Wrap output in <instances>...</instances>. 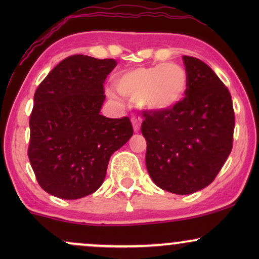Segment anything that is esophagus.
<instances>
[{
	"label": "esophagus",
	"mask_w": 259,
	"mask_h": 259,
	"mask_svg": "<svg viewBox=\"0 0 259 259\" xmlns=\"http://www.w3.org/2000/svg\"><path fill=\"white\" fill-rule=\"evenodd\" d=\"M140 117H133L132 118V123H133V127H134V132L139 133L140 132Z\"/></svg>",
	"instance_id": "34e87169"
}]
</instances>
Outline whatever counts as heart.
I'll use <instances>...</instances> for the list:
<instances>
[{
  "label": "heart",
  "mask_w": 259,
  "mask_h": 259,
  "mask_svg": "<svg viewBox=\"0 0 259 259\" xmlns=\"http://www.w3.org/2000/svg\"><path fill=\"white\" fill-rule=\"evenodd\" d=\"M114 88L121 96L139 102L152 113L173 111L186 96L189 76L177 63L138 67L115 75Z\"/></svg>",
  "instance_id": "obj_1"
}]
</instances>
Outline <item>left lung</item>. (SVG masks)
<instances>
[{"label":"left lung","instance_id":"obj_1","mask_svg":"<svg viewBox=\"0 0 259 259\" xmlns=\"http://www.w3.org/2000/svg\"><path fill=\"white\" fill-rule=\"evenodd\" d=\"M186 96L173 111L145 112L146 167L162 190L189 195L215 179L233 148L235 115L230 92L206 63L184 56Z\"/></svg>","mask_w":259,"mask_h":259}]
</instances>
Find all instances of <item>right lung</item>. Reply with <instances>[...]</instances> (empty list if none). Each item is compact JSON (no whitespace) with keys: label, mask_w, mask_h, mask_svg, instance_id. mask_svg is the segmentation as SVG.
<instances>
[{"label":"right lung","mask_w":259,"mask_h":259,"mask_svg":"<svg viewBox=\"0 0 259 259\" xmlns=\"http://www.w3.org/2000/svg\"><path fill=\"white\" fill-rule=\"evenodd\" d=\"M114 59L74 55L38 85L30 114L28 156L46 192L63 200L94 194L106 178L109 158L133 136L127 117L101 114L103 82Z\"/></svg>","instance_id":"add662e5"}]
</instances>
